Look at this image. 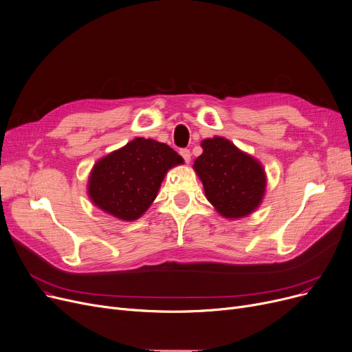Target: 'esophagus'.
Returning <instances> with one entry per match:
<instances>
[{"label": "esophagus", "mask_w": 352, "mask_h": 352, "mask_svg": "<svg viewBox=\"0 0 352 352\" xmlns=\"http://www.w3.org/2000/svg\"><path fill=\"white\" fill-rule=\"evenodd\" d=\"M179 155L184 158V161L188 164L190 161H191V152H190V149H181L179 151Z\"/></svg>", "instance_id": "esophagus-1"}]
</instances>
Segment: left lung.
I'll return each mask as SVG.
<instances>
[{"instance_id": "obj_1", "label": "left lung", "mask_w": 352, "mask_h": 352, "mask_svg": "<svg viewBox=\"0 0 352 352\" xmlns=\"http://www.w3.org/2000/svg\"><path fill=\"white\" fill-rule=\"evenodd\" d=\"M203 154L194 161L206 198L227 220L243 219L262 204L266 192L263 165L223 136L201 141Z\"/></svg>"}]
</instances>
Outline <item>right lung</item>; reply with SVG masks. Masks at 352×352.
Masks as SVG:
<instances>
[{
  "instance_id": "right-lung-1",
  "label": "right lung",
  "mask_w": 352,
  "mask_h": 352,
  "mask_svg": "<svg viewBox=\"0 0 352 352\" xmlns=\"http://www.w3.org/2000/svg\"><path fill=\"white\" fill-rule=\"evenodd\" d=\"M182 162L184 160L166 144L135 138L94 165L87 195L112 217L138 220L154 203L166 173Z\"/></svg>"
}]
</instances>
